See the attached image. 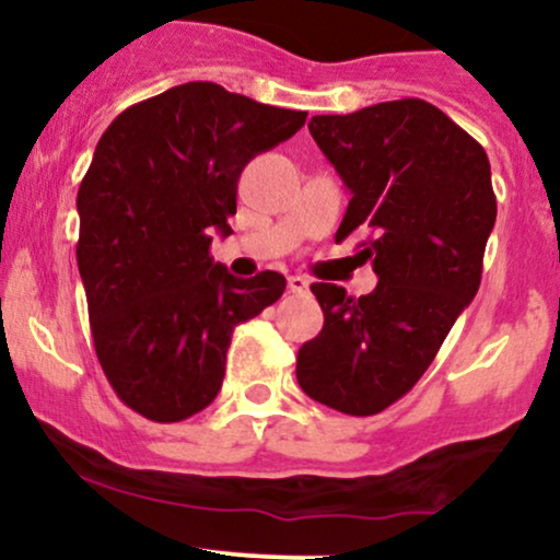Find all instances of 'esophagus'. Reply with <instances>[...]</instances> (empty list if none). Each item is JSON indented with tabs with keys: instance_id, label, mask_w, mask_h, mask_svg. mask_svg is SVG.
Instances as JSON below:
<instances>
[{
	"instance_id": "obj_1",
	"label": "esophagus",
	"mask_w": 560,
	"mask_h": 560,
	"mask_svg": "<svg viewBox=\"0 0 560 560\" xmlns=\"http://www.w3.org/2000/svg\"><path fill=\"white\" fill-rule=\"evenodd\" d=\"M287 287H289V292L302 294V292H307V279L305 276H289Z\"/></svg>"
}]
</instances>
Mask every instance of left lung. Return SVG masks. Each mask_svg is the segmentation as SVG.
<instances>
[{
	"mask_svg": "<svg viewBox=\"0 0 560 560\" xmlns=\"http://www.w3.org/2000/svg\"><path fill=\"white\" fill-rule=\"evenodd\" d=\"M313 139L352 191L337 242L365 231L378 284L350 298L313 284L324 329L298 352L307 397L374 416L413 389L477 294L498 215L485 147L429 102L316 115Z\"/></svg>",
	"mask_w": 560,
	"mask_h": 560,
	"instance_id": "1",
	"label": "left lung"
}]
</instances>
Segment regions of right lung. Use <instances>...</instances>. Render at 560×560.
Segmentation results:
<instances>
[{"label":"right lung","instance_id":"1","mask_svg":"<svg viewBox=\"0 0 560 560\" xmlns=\"http://www.w3.org/2000/svg\"><path fill=\"white\" fill-rule=\"evenodd\" d=\"M305 118L191 81L126 107L102 133L75 199V260L102 371L144 419L176 423L208 408L234 326L284 294L276 271L231 276L210 242L231 234L244 165Z\"/></svg>","mask_w":560,"mask_h":560}]
</instances>
